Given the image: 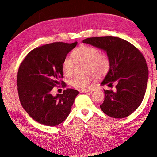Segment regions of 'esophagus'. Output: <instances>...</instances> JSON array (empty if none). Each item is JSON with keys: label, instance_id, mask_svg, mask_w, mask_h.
<instances>
[{"label": "esophagus", "instance_id": "obj_1", "mask_svg": "<svg viewBox=\"0 0 157 157\" xmlns=\"http://www.w3.org/2000/svg\"><path fill=\"white\" fill-rule=\"evenodd\" d=\"M96 90V88H91V89H88V90H82L80 91L81 93H87V92H93Z\"/></svg>", "mask_w": 157, "mask_h": 157}]
</instances>
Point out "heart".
Returning a JSON list of instances; mask_svg holds the SVG:
<instances>
[{"mask_svg":"<svg viewBox=\"0 0 157 157\" xmlns=\"http://www.w3.org/2000/svg\"><path fill=\"white\" fill-rule=\"evenodd\" d=\"M72 57L74 60L67 57L62 62V71L66 77H71L73 75L75 63H84V73L86 75L76 76L71 81V85L78 90H85L90 87L95 75L98 77L105 75L110 67V60L109 57L101 54L98 48L90 46H82L73 51Z\"/></svg>","mask_w":157,"mask_h":157,"instance_id":"1","label":"heart"}]
</instances>
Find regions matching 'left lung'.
<instances>
[{
    "label": "left lung",
    "instance_id": "1",
    "mask_svg": "<svg viewBox=\"0 0 157 157\" xmlns=\"http://www.w3.org/2000/svg\"><path fill=\"white\" fill-rule=\"evenodd\" d=\"M82 42L105 52L110 60V67L101 85L111 87L115 82L116 89L104 90L105 99L101 109L115 118L130 115L143 101L148 82L149 70L143 54L119 37H91Z\"/></svg>",
    "mask_w": 157,
    "mask_h": 157
}]
</instances>
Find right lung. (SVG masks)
<instances>
[{
	"mask_svg": "<svg viewBox=\"0 0 157 157\" xmlns=\"http://www.w3.org/2000/svg\"><path fill=\"white\" fill-rule=\"evenodd\" d=\"M54 42L31 50L20 65L17 77L19 98L23 108L41 124L55 126L69 116L78 91L67 88L53 96L52 90L63 77L62 62L77 46ZM65 87L64 82L61 81Z\"/></svg>",
	"mask_w": 157,
	"mask_h": 157,
	"instance_id": "obj_1",
	"label": "right lung"
}]
</instances>
